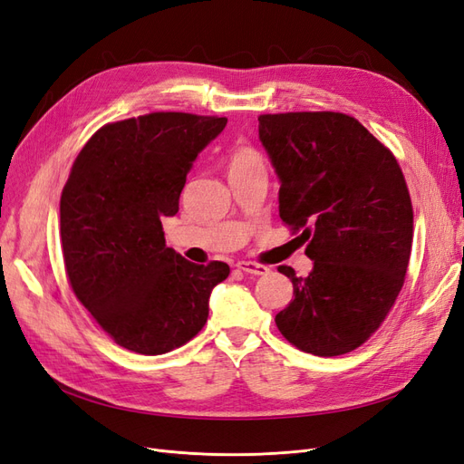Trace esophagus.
I'll use <instances>...</instances> for the list:
<instances>
[{
    "mask_svg": "<svg viewBox=\"0 0 464 464\" xmlns=\"http://www.w3.org/2000/svg\"><path fill=\"white\" fill-rule=\"evenodd\" d=\"M236 269H240L247 275H257V276H263V275L269 273V266H265L261 263H254V261H237Z\"/></svg>",
    "mask_w": 464,
    "mask_h": 464,
    "instance_id": "1",
    "label": "esophagus"
}]
</instances>
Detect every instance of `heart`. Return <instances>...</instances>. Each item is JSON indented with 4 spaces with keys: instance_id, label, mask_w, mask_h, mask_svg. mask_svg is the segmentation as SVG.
Returning a JSON list of instances; mask_svg holds the SVG:
<instances>
[{
    "instance_id": "1",
    "label": "heart",
    "mask_w": 464,
    "mask_h": 464,
    "mask_svg": "<svg viewBox=\"0 0 464 464\" xmlns=\"http://www.w3.org/2000/svg\"><path fill=\"white\" fill-rule=\"evenodd\" d=\"M263 166V157L256 150L247 145L242 147H236L230 157H228V174H237V172H246L251 170V168H259Z\"/></svg>"
}]
</instances>
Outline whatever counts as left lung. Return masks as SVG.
<instances>
[{"mask_svg": "<svg viewBox=\"0 0 464 464\" xmlns=\"http://www.w3.org/2000/svg\"><path fill=\"white\" fill-rule=\"evenodd\" d=\"M259 139L280 178L278 215L305 242L314 271L275 317L302 353L341 356L366 343L404 285L412 249V201L383 143L341 111L259 116Z\"/></svg>", "mask_w": 464, "mask_h": 464, "instance_id": "1", "label": "left lung"}]
</instances>
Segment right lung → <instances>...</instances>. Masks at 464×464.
Wrapping results in <instances>:
<instances>
[{"instance_id":"add662e5","label":"right lung","mask_w":464,"mask_h":464,"mask_svg":"<svg viewBox=\"0 0 464 464\" xmlns=\"http://www.w3.org/2000/svg\"><path fill=\"white\" fill-rule=\"evenodd\" d=\"M227 118L186 111L106 123L81 149L60 199L65 275L77 300L116 344L157 356L186 344L208 317V296L230 275L166 247L191 162Z\"/></svg>"}]
</instances>
